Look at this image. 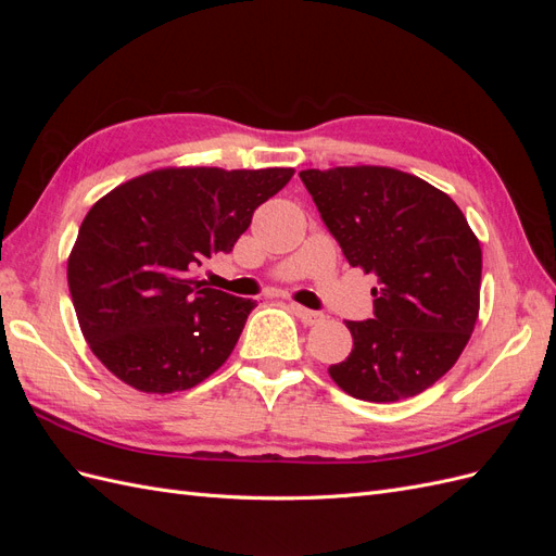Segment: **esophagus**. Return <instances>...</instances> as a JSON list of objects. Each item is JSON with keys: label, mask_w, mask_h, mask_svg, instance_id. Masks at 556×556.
Segmentation results:
<instances>
[{"label": "esophagus", "mask_w": 556, "mask_h": 556, "mask_svg": "<svg viewBox=\"0 0 556 556\" xmlns=\"http://www.w3.org/2000/svg\"><path fill=\"white\" fill-rule=\"evenodd\" d=\"M290 308H292V313L301 319V323H304L306 327H313V325H319L325 319V315L323 313H315V311H308V308H304V306H299V304H290Z\"/></svg>", "instance_id": "esophagus-1"}]
</instances>
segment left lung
Wrapping results in <instances>:
<instances>
[{"mask_svg": "<svg viewBox=\"0 0 556 556\" xmlns=\"http://www.w3.org/2000/svg\"><path fill=\"white\" fill-rule=\"evenodd\" d=\"M350 266L378 276L376 313L345 323L352 352L329 366L350 396L410 399L457 364L480 313L482 250L462 208L392 166L299 174Z\"/></svg>", "mask_w": 556, "mask_h": 556, "instance_id": "1", "label": "left lung"}]
</instances>
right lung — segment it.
<instances>
[{
	"instance_id": "add662e5",
	"label": "right lung",
	"mask_w": 556,
	"mask_h": 556,
	"mask_svg": "<svg viewBox=\"0 0 556 556\" xmlns=\"http://www.w3.org/2000/svg\"><path fill=\"white\" fill-rule=\"evenodd\" d=\"M294 169L164 166L88 211L66 262L83 336L109 371L146 394L190 390L237 345L250 299L206 288L197 266L229 252Z\"/></svg>"
}]
</instances>
